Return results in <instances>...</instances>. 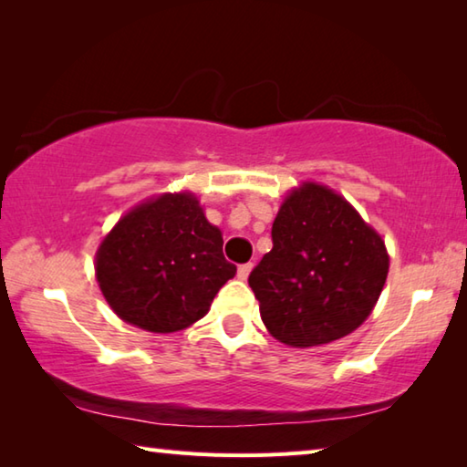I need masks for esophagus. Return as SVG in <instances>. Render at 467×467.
<instances>
[{
	"label": "esophagus",
	"instance_id": "obj_1",
	"mask_svg": "<svg viewBox=\"0 0 467 467\" xmlns=\"http://www.w3.org/2000/svg\"><path fill=\"white\" fill-rule=\"evenodd\" d=\"M251 270H253V264H243L239 265V270H236V275H239V280H247Z\"/></svg>",
	"mask_w": 467,
	"mask_h": 467
}]
</instances>
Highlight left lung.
Masks as SVG:
<instances>
[{"label":"left lung","instance_id":"left-lung-1","mask_svg":"<svg viewBox=\"0 0 467 467\" xmlns=\"http://www.w3.org/2000/svg\"><path fill=\"white\" fill-rule=\"evenodd\" d=\"M274 247L249 275L270 334L292 348L352 334L381 295L385 243L342 195L303 183L284 200Z\"/></svg>","mask_w":467,"mask_h":467}]
</instances>
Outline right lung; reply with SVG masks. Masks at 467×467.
<instances>
[{
  "instance_id": "obj_1",
  "label": "right lung",
  "mask_w": 467,
  "mask_h": 467,
  "mask_svg": "<svg viewBox=\"0 0 467 467\" xmlns=\"http://www.w3.org/2000/svg\"><path fill=\"white\" fill-rule=\"evenodd\" d=\"M223 243L195 195L164 193L128 212L100 243L99 286L131 326L154 334L185 329L236 274Z\"/></svg>"
}]
</instances>
